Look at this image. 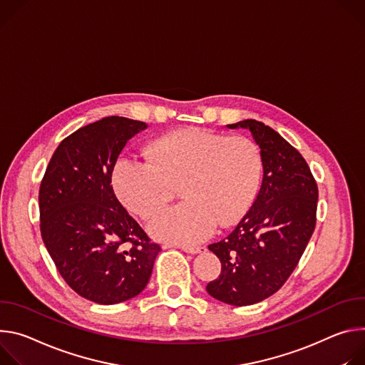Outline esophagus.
<instances>
[{"instance_id": "esophagus-1", "label": "esophagus", "mask_w": 365, "mask_h": 365, "mask_svg": "<svg viewBox=\"0 0 365 365\" xmlns=\"http://www.w3.org/2000/svg\"><path fill=\"white\" fill-rule=\"evenodd\" d=\"M181 250H182L184 252H187V254H192V255H195V254H201V252H205V251H206V248H203V247H181Z\"/></svg>"}]
</instances>
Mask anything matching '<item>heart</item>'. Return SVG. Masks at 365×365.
<instances>
[{"mask_svg": "<svg viewBox=\"0 0 365 365\" xmlns=\"http://www.w3.org/2000/svg\"><path fill=\"white\" fill-rule=\"evenodd\" d=\"M145 155L146 160L118 159L113 184L125 205L143 219L164 207L180 184L182 203L159 213L149 225L160 240L197 244L217 225L239 222L257 195L261 156L245 136L184 129L156 139Z\"/></svg>", "mask_w": 365, "mask_h": 365, "instance_id": "b5f03b06", "label": "heart"}]
</instances>
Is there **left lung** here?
Here are the masks:
<instances>
[{
	"label": "left lung",
	"instance_id": "left-lung-1",
	"mask_svg": "<svg viewBox=\"0 0 365 365\" xmlns=\"http://www.w3.org/2000/svg\"><path fill=\"white\" fill-rule=\"evenodd\" d=\"M229 129H245L259 146L262 182L251 209L233 232L209 250L222 264L207 293L232 306L265 300L297 267L316 225L317 185L304 158L284 138L257 120Z\"/></svg>",
	"mask_w": 365,
	"mask_h": 365
}]
</instances>
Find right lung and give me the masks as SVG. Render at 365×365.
Instances as JSON below:
<instances>
[{
	"label": "right lung",
	"instance_id": "1",
	"mask_svg": "<svg viewBox=\"0 0 365 365\" xmlns=\"http://www.w3.org/2000/svg\"><path fill=\"white\" fill-rule=\"evenodd\" d=\"M146 128L111 115L78 129L59 143L40 184L43 244L66 284L100 304L142 293L160 251L111 185L118 155Z\"/></svg>",
	"mask_w": 365,
	"mask_h": 365
}]
</instances>
